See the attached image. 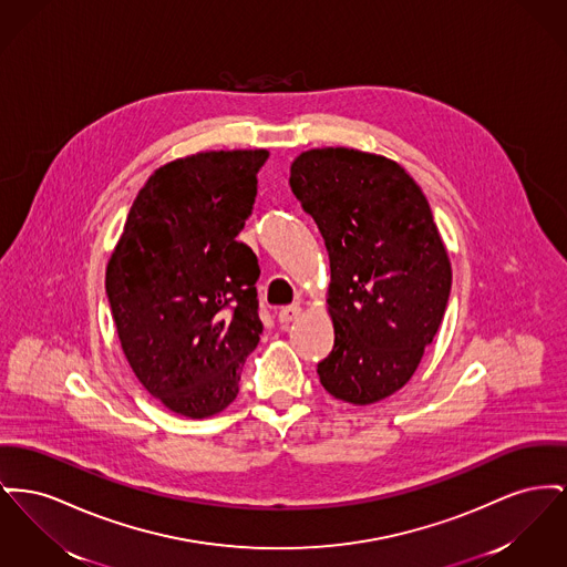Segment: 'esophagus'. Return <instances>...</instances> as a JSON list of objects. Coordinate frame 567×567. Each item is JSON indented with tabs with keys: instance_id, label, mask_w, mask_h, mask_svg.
I'll return each mask as SVG.
<instances>
[{
	"instance_id": "esophagus-1",
	"label": "esophagus",
	"mask_w": 567,
	"mask_h": 567,
	"mask_svg": "<svg viewBox=\"0 0 567 567\" xmlns=\"http://www.w3.org/2000/svg\"><path fill=\"white\" fill-rule=\"evenodd\" d=\"M301 315V308L300 306H287V308H282L280 312H278V321L280 323H293L298 317Z\"/></svg>"
}]
</instances>
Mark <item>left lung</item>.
Segmentation results:
<instances>
[{"instance_id":"8db88e82","label":"left lung","mask_w":567,"mask_h":567,"mask_svg":"<svg viewBox=\"0 0 567 567\" xmlns=\"http://www.w3.org/2000/svg\"><path fill=\"white\" fill-rule=\"evenodd\" d=\"M289 184L330 255L321 385L360 406L388 399L420 367L452 289L431 205L399 163L353 147L301 152Z\"/></svg>"}]
</instances>
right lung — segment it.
<instances>
[{"label": "right lung", "instance_id": "add662e5", "mask_svg": "<svg viewBox=\"0 0 567 567\" xmlns=\"http://www.w3.org/2000/svg\"><path fill=\"white\" fill-rule=\"evenodd\" d=\"M267 150L175 158L138 190L106 264L122 351L168 411L203 420L239 392L259 344L257 255L235 237L257 197Z\"/></svg>", "mask_w": 567, "mask_h": 567}]
</instances>
